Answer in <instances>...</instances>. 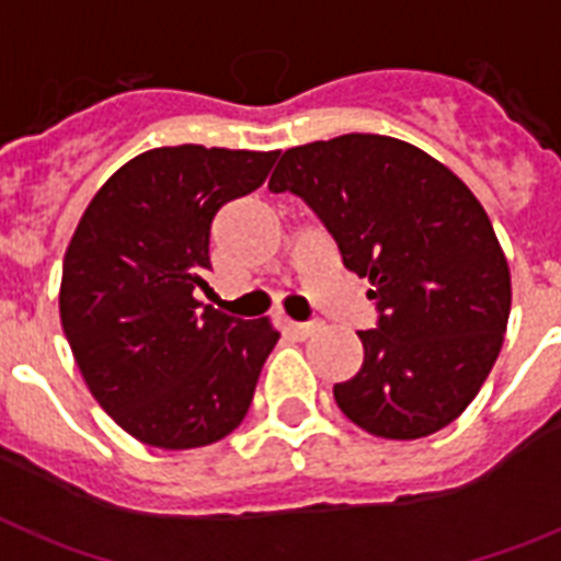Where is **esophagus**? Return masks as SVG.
<instances>
[{
  "label": "esophagus",
  "mask_w": 561,
  "mask_h": 561,
  "mask_svg": "<svg viewBox=\"0 0 561 561\" xmlns=\"http://www.w3.org/2000/svg\"><path fill=\"white\" fill-rule=\"evenodd\" d=\"M288 331L294 333L296 339H308L310 333L319 331V324L317 322H288Z\"/></svg>",
  "instance_id": "esophagus-1"
}]
</instances>
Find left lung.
I'll return each mask as SVG.
<instances>
[{"instance_id":"left-lung-1","label":"left lung","mask_w":561,"mask_h":561,"mask_svg":"<svg viewBox=\"0 0 561 561\" xmlns=\"http://www.w3.org/2000/svg\"><path fill=\"white\" fill-rule=\"evenodd\" d=\"M267 187L299 196L347 271L374 285L362 368L333 385L342 413L382 439L450 425L491 374L511 313V271L477 196L425 150L379 134L285 150Z\"/></svg>"}]
</instances>
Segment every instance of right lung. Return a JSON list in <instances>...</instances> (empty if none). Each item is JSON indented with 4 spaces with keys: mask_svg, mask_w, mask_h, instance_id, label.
<instances>
[{
    "mask_svg": "<svg viewBox=\"0 0 561 561\" xmlns=\"http://www.w3.org/2000/svg\"><path fill=\"white\" fill-rule=\"evenodd\" d=\"M276 157L153 148L122 164L79 219L62 265V331L93 399L145 445L202 448L251 408L279 333L193 294L208 285L214 216L256 191Z\"/></svg>",
    "mask_w": 561,
    "mask_h": 561,
    "instance_id": "add662e5",
    "label": "right lung"
}]
</instances>
